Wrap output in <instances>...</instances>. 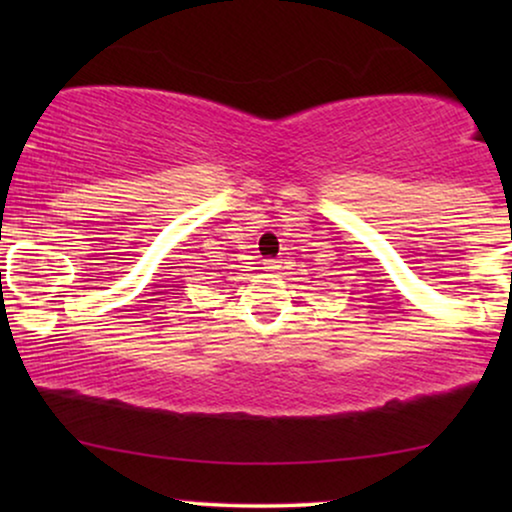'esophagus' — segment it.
I'll return each instance as SVG.
<instances>
[{"label": "esophagus", "instance_id": "1", "mask_svg": "<svg viewBox=\"0 0 512 512\" xmlns=\"http://www.w3.org/2000/svg\"><path fill=\"white\" fill-rule=\"evenodd\" d=\"M265 270L277 272L279 270V261H275V258H268V261H265Z\"/></svg>", "mask_w": 512, "mask_h": 512}]
</instances>
